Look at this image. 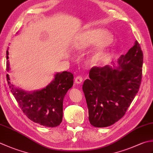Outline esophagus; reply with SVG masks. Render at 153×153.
<instances>
[{
    "mask_svg": "<svg viewBox=\"0 0 153 153\" xmlns=\"http://www.w3.org/2000/svg\"><path fill=\"white\" fill-rule=\"evenodd\" d=\"M82 81H83L82 77L80 76H76V79H75V82H76V83H77V84H79V83L82 82Z\"/></svg>",
    "mask_w": 153,
    "mask_h": 153,
    "instance_id": "34e87169",
    "label": "esophagus"
}]
</instances>
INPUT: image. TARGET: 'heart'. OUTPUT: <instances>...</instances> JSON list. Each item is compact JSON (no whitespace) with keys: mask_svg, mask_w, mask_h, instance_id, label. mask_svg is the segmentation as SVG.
Wrapping results in <instances>:
<instances>
[{"mask_svg":"<svg viewBox=\"0 0 153 153\" xmlns=\"http://www.w3.org/2000/svg\"><path fill=\"white\" fill-rule=\"evenodd\" d=\"M111 38L108 32L103 30H91L85 32L83 34L82 38L77 44L78 48H84L89 45H105L110 42ZM105 55V52L103 50H98L95 53V60H100Z\"/></svg>","mask_w":153,"mask_h":153,"instance_id":"heart-1","label":"heart"}]
</instances>
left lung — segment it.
<instances>
[{"mask_svg":"<svg viewBox=\"0 0 153 153\" xmlns=\"http://www.w3.org/2000/svg\"><path fill=\"white\" fill-rule=\"evenodd\" d=\"M143 53L137 41L111 68L93 67L83 83L89 121L95 127H105L121 119L138 92L142 79Z\"/></svg>","mask_w":153,"mask_h":153,"instance_id":"obj_1","label":"left lung"}]
</instances>
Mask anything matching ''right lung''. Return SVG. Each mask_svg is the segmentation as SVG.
Segmentation results:
<instances>
[{"label":"right lung","mask_w":153,"mask_h":153,"mask_svg":"<svg viewBox=\"0 0 153 153\" xmlns=\"http://www.w3.org/2000/svg\"><path fill=\"white\" fill-rule=\"evenodd\" d=\"M7 51V59L8 58ZM9 70L8 61L7 62ZM7 79L12 94L22 112L34 123L48 127H56L61 123L63 116V100L68 90L74 84V75L63 71L55 75L53 82L41 90L27 92L18 89Z\"/></svg>","instance_id":"1"}]
</instances>
